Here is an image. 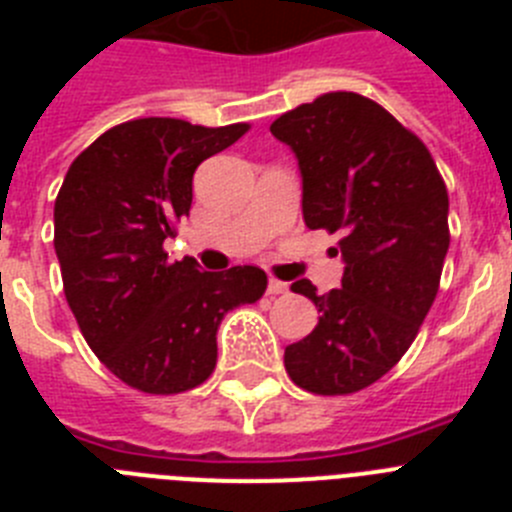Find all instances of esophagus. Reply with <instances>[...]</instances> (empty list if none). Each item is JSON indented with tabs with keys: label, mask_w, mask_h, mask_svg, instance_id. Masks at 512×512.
Segmentation results:
<instances>
[{
	"label": "esophagus",
	"mask_w": 512,
	"mask_h": 512,
	"mask_svg": "<svg viewBox=\"0 0 512 512\" xmlns=\"http://www.w3.org/2000/svg\"><path fill=\"white\" fill-rule=\"evenodd\" d=\"M287 289H289L287 282H279V279H269V287H266V292H269V295H284Z\"/></svg>",
	"instance_id": "1"
}]
</instances>
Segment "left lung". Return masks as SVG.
<instances>
[{
	"label": "left lung",
	"instance_id": "8db88e82",
	"mask_svg": "<svg viewBox=\"0 0 512 512\" xmlns=\"http://www.w3.org/2000/svg\"><path fill=\"white\" fill-rule=\"evenodd\" d=\"M271 135L302 174L310 230L341 233V287L318 295L310 279L292 292L320 318L284 348L289 379L315 395L359 392L402 359L436 300L449 251V192L423 140L382 104L328 92L284 112Z\"/></svg>",
	"mask_w": 512,
	"mask_h": 512
}]
</instances>
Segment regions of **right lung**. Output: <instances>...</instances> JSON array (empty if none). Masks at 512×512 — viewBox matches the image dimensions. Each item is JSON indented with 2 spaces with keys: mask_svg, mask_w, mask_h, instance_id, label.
Instances as JSON below:
<instances>
[{
  "mask_svg": "<svg viewBox=\"0 0 512 512\" xmlns=\"http://www.w3.org/2000/svg\"><path fill=\"white\" fill-rule=\"evenodd\" d=\"M248 128L140 117L99 135L66 171L53 207L66 302L97 359L133 390L179 395L205 382L225 312L266 292L259 266L200 271L164 251L189 215L197 166Z\"/></svg>",
  "mask_w": 512,
  "mask_h": 512,
  "instance_id": "obj_1",
  "label": "right lung"
}]
</instances>
